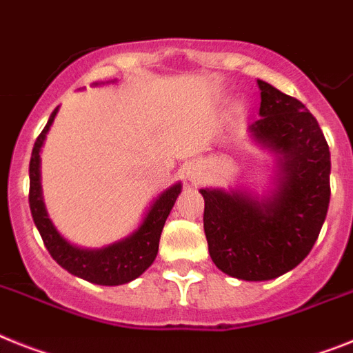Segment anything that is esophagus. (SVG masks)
<instances>
[{"label": "esophagus", "instance_id": "obj_1", "mask_svg": "<svg viewBox=\"0 0 353 353\" xmlns=\"http://www.w3.org/2000/svg\"><path fill=\"white\" fill-rule=\"evenodd\" d=\"M186 174H188V179L195 183V181H199L201 177H203V168H201V165H197V163H190Z\"/></svg>", "mask_w": 353, "mask_h": 353}]
</instances>
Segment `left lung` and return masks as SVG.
<instances>
[{
	"label": "left lung",
	"instance_id": "obj_1",
	"mask_svg": "<svg viewBox=\"0 0 353 353\" xmlns=\"http://www.w3.org/2000/svg\"><path fill=\"white\" fill-rule=\"evenodd\" d=\"M254 140L278 156L276 188L265 197L203 188L204 233L213 263L230 276L263 282L310 253L330 203V150L300 100L259 81Z\"/></svg>",
	"mask_w": 353,
	"mask_h": 353
}]
</instances>
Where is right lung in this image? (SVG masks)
Here are the masks:
<instances>
[{"label": "right lung", "instance_id": "right-lung-1", "mask_svg": "<svg viewBox=\"0 0 353 353\" xmlns=\"http://www.w3.org/2000/svg\"><path fill=\"white\" fill-rule=\"evenodd\" d=\"M59 108L50 114V120L34 143L30 158V212L34 217L35 226L39 230L46 250L50 251L52 259L75 276L88 280L97 285H121L132 282L134 278L143 274L152 265L159 248V236L165 226L168 213L176 203L177 195L181 194V183L172 185L152 203L150 210L145 215L143 222L136 232L121 239V241L109 244L100 250H82L70 244L62 239L61 233L50 221L46 208L43 203L41 192V147L44 143L46 132L53 123Z\"/></svg>", "mask_w": 353, "mask_h": 353}]
</instances>
